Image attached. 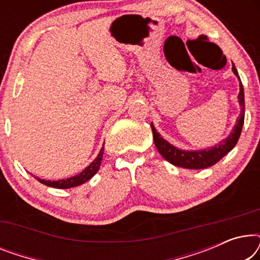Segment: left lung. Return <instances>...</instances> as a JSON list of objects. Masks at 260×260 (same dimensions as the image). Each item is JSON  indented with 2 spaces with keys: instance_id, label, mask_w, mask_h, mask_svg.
I'll return each mask as SVG.
<instances>
[{
  "instance_id": "left-lung-1",
  "label": "left lung",
  "mask_w": 260,
  "mask_h": 260,
  "mask_svg": "<svg viewBox=\"0 0 260 260\" xmlns=\"http://www.w3.org/2000/svg\"><path fill=\"white\" fill-rule=\"evenodd\" d=\"M232 70L236 76L239 78L238 71L236 66H232ZM240 80V78H239ZM239 103L241 106V112L239 118L237 120L236 126L233 127L232 133L226 140L220 142L219 144H216L215 147L205 149V150H197V151H186L177 149L168 143L166 140L159 136V134L156 131V129L151 123V130H152V136H154V143L157 148L159 154L163 156V158H166L167 161L172 163V165L176 167H181V168H187V169H205L208 167L214 166L216 162H219L223 156L232 150L236 147L238 140H239L241 130H243L244 125V118H245V99H244V87L243 84L240 81V91H239Z\"/></svg>"
}]
</instances>
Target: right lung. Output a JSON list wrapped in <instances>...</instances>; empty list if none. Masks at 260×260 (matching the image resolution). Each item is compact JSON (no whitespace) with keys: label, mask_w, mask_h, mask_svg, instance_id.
Returning a JSON list of instances; mask_svg holds the SVG:
<instances>
[{"label":"right lung","mask_w":260,"mask_h":260,"mask_svg":"<svg viewBox=\"0 0 260 260\" xmlns=\"http://www.w3.org/2000/svg\"><path fill=\"white\" fill-rule=\"evenodd\" d=\"M103 154H104V145H103V148L101 149V151H99L98 156L95 157L94 161L92 162L90 166L86 167V168H85L80 174H78V175L73 176V177H70V179L59 180V181H45V180L38 179V181L39 182L46 184V186H48V187L60 188V189H62V188L63 189H66V188H72V187L79 186V184L86 182V181L90 180L91 177L98 172L99 167H101L102 159H103Z\"/></svg>","instance_id":"obj_1"}]
</instances>
